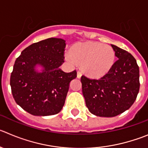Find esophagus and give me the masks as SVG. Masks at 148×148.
Here are the masks:
<instances>
[{"mask_svg":"<svg viewBox=\"0 0 148 148\" xmlns=\"http://www.w3.org/2000/svg\"><path fill=\"white\" fill-rule=\"evenodd\" d=\"M81 75H82V73H81V71H78V72H77V77H78V78H81Z\"/></svg>","mask_w":148,"mask_h":148,"instance_id":"1","label":"esophagus"}]
</instances>
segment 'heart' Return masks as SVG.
<instances>
[{
    "label": "heart",
    "mask_w": 148,
    "mask_h": 148,
    "mask_svg": "<svg viewBox=\"0 0 148 148\" xmlns=\"http://www.w3.org/2000/svg\"><path fill=\"white\" fill-rule=\"evenodd\" d=\"M67 60L82 64L88 75L95 78L103 76L112 69L115 59L114 49L108 45L97 42H86L75 45L66 53Z\"/></svg>",
    "instance_id": "heart-1"
}]
</instances>
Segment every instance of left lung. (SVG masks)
Segmentation results:
<instances>
[{
    "instance_id": "left-lung-1",
    "label": "left lung",
    "mask_w": 148,
    "mask_h": 148,
    "mask_svg": "<svg viewBox=\"0 0 148 148\" xmlns=\"http://www.w3.org/2000/svg\"><path fill=\"white\" fill-rule=\"evenodd\" d=\"M117 60L100 79L82 75V93L86 106L93 114L112 117L133 105L139 90V69L128 51L111 45Z\"/></svg>"
}]
</instances>
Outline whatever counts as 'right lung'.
Here are the masks:
<instances>
[{"label":"right lung","instance_id":"right-lung-1","mask_svg":"<svg viewBox=\"0 0 148 148\" xmlns=\"http://www.w3.org/2000/svg\"><path fill=\"white\" fill-rule=\"evenodd\" d=\"M65 40L49 38L34 43L21 52L14 62L10 85L15 102L34 116L59 113L64 105L70 81L77 77L76 70L64 73ZM38 64L43 70H35Z\"/></svg>","mask_w":148,"mask_h":148}]
</instances>
